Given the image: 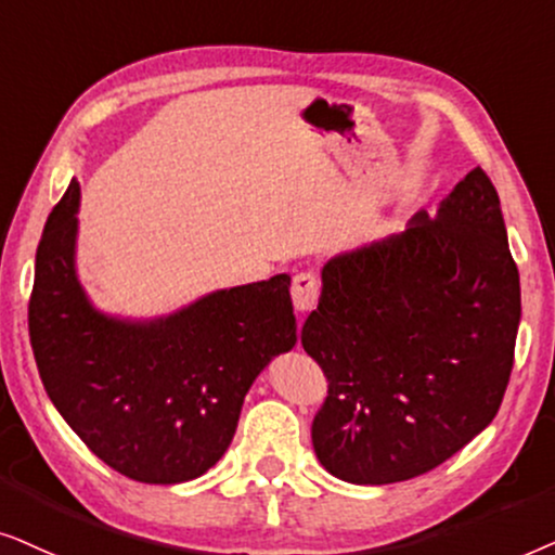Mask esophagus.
<instances>
[{
	"mask_svg": "<svg viewBox=\"0 0 555 555\" xmlns=\"http://www.w3.org/2000/svg\"><path fill=\"white\" fill-rule=\"evenodd\" d=\"M320 294H322V282L317 273L301 271L294 276L292 301L299 312H312V309L317 307V301H320Z\"/></svg>",
	"mask_w": 555,
	"mask_h": 555,
	"instance_id": "obj_1",
	"label": "esophagus"
}]
</instances>
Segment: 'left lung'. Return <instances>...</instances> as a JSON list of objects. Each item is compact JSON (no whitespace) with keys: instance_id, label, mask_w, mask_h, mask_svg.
Listing matches in <instances>:
<instances>
[{"instance_id":"1","label":"left lung","mask_w":555,"mask_h":555,"mask_svg":"<svg viewBox=\"0 0 555 555\" xmlns=\"http://www.w3.org/2000/svg\"><path fill=\"white\" fill-rule=\"evenodd\" d=\"M520 276L498 190L475 167L401 235L322 269L301 345L327 378L322 467L352 485L426 475L498 413L515 360Z\"/></svg>"}]
</instances>
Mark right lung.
<instances>
[{
  "mask_svg": "<svg viewBox=\"0 0 555 555\" xmlns=\"http://www.w3.org/2000/svg\"><path fill=\"white\" fill-rule=\"evenodd\" d=\"M80 188L50 212L35 256L29 343L50 401L124 477L188 482L225 454L250 383L297 343L286 273L154 322L95 312L76 276Z\"/></svg>",
  "mask_w": 555,
  "mask_h": 555,
  "instance_id": "obj_1",
  "label": "right lung"
}]
</instances>
